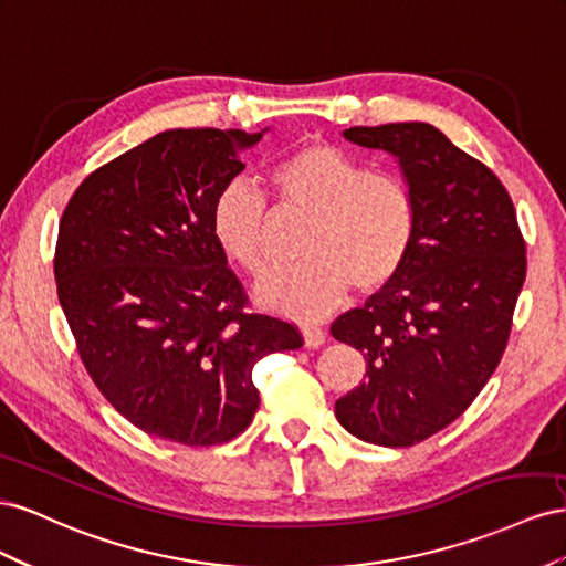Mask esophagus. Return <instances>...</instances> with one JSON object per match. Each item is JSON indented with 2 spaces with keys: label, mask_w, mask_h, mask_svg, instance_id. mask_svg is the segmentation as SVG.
I'll return each mask as SVG.
<instances>
[{
  "label": "esophagus",
  "mask_w": 566,
  "mask_h": 566,
  "mask_svg": "<svg viewBox=\"0 0 566 566\" xmlns=\"http://www.w3.org/2000/svg\"><path fill=\"white\" fill-rule=\"evenodd\" d=\"M325 342H327V334L322 332L319 327H305L303 329V344H305V348H319Z\"/></svg>",
  "instance_id": "1"
}]
</instances>
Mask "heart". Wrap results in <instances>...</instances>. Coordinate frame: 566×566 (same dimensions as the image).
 I'll use <instances>...</instances> for the list:
<instances>
[{"mask_svg":"<svg viewBox=\"0 0 566 566\" xmlns=\"http://www.w3.org/2000/svg\"><path fill=\"white\" fill-rule=\"evenodd\" d=\"M282 208L311 218L303 263L272 270L253 286L265 311L315 322L344 301L348 286L373 294L408 261L415 206L398 177L369 172L358 158L327 142H305L272 170ZM211 230L234 265L258 274L268 263L270 206L251 182L230 180L211 208Z\"/></svg>","mask_w":566,"mask_h":566,"instance_id":"b5f03b06","label":"heart"}]
</instances>
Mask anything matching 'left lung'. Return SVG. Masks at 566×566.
Wrapping results in <instances>:
<instances>
[{"instance_id":"obj_1","label":"left lung","mask_w":566,"mask_h":566,"mask_svg":"<svg viewBox=\"0 0 566 566\" xmlns=\"http://www.w3.org/2000/svg\"><path fill=\"white\" fill-rule=\"evenodd\" d=\"M398 160L415 239L396 277L332 325L363 353L365 381L334 412L355 439L408 448L472 406L503 358L526 247L507 189L429 123L348 127Z\"/></svg>"}]
</instances>
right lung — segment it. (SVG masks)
Returning a JSON list of instances; mask_svg holds the SVG:
<instances>
[{
	"label": "right lung",
	"mask_w": 566,
	"mask_h": 566,
	"mask_svg": "<svg viewBox=\"0 0 566 566\" xmlns=\"http://www.w3.org/2000/svg\"><path fill=\"white\" fill-rule=\"evenodd\" d=\"M261 133L166 130L94 170L59 224V303L92 381L156 439L216 446L258 410L253 365L296 327L244 311L211 230L218 191Z\"/></svg>",
	"instance_id": "obj_1"
}]
</instances>
